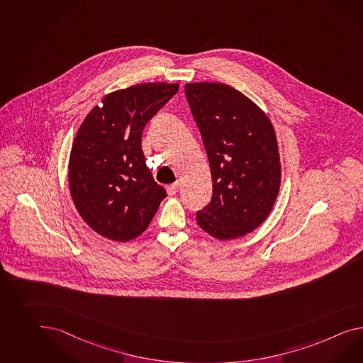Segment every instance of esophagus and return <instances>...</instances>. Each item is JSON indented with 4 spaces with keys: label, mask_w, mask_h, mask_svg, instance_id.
I'll use <instances>...</instances> for the list:
<instances>
[{
    "label": "esophagus",
    "mask_w": 363,
    "mask_h": 363,
    "mask_svg": "<svg viewBox=\"0 0 363 363\" xmlns=\"http://www.w3.org/2000/svg\"><path fill=\"white\" fill-rule=\"evenodd\" d=\"M177 189H179V184L177 183L166 186V191H167V194L169 196L177 195Z\"/></svg>",
    "instance_id": "1"
}]
</instances>
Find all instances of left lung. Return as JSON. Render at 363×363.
I'll return each mask as SVG.
<instances>
[{"label":"left lung","instance_id":"8db88e82","mask_svg":"<svg viewBox=\"0 0 363 363\" xmlns=\"http://www.w3.org/2000/svg\"><path fill=\"white\" fill-rule=\"evenodd\" d=\"M201 133L213 195L196 213L199 226L220 241L255 230L279 194L281 167L274 126L249 97L223 83L186 84Z\"/></svg>","mask_w":363,"mask_h":363}]
</instances>
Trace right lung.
Here are the masks:
<instances>
[{"label": "right lung", "instance_id": "obj_1", "mask_svg": "<svg viewBox=\"0 0 363 363\" xmlns=\"http://www.w3.org/2000/svg\"><path fill=\"white\" fill-rule=\"evenodd\" d=\"M179 91V84H137L104 97L76 133L68 163L74 206L108 240L128 242L147 229L167 196L142 151L146 123Z\"/></svg>", "mask_w": 363, "mask_h": 363}]
</instances>
